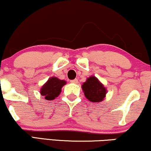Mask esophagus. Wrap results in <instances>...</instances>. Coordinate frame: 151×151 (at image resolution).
Masks as SVG:
<instances>
[{"label": "esophagus", "mask_w": 151, "mask_h": 151, "mask_svg": "<svg viewBox=\"0 0 151 151\" xmlns=\"http://www.w3.org/2000/svg\"><path fill=\"white\" fill-rule=\"evenodd\" d=\"M71 83H73V84H77L78 83V79H74V80H72V81H70Z\"/></svg>", "instance_id": "obj_1"}]
</instances>
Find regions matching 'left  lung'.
I'll use <instances>...</instances> for the list:
<instances>
[{
    "instance_id": "obj_1",
    "label": "left lung",
    "mask_w": 151,
    "mask_h": 151,
    "mask_svg": "<svg viewBox=\"0 0 151 151\" xmlns=\"http://www.w3.org/2000/svg\"><path fill=\"white\" fill-rule=\"evenodd\" d=\"M81 87L85 97L91 102H101L106 95V88L97 78L94 76L87 78Z\"/></svg>"
}]
</instances>
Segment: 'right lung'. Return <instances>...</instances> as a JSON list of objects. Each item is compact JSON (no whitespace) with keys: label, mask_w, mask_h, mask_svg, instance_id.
Returning <instances> with one entry per match:
<instances>
[{"label":"right lung","mask_w":151,"mask_h":151,"mask_svg":"<svg viewBox=\"0 0 151 151\" xmlns=\"http://www.w3.org/2000/svg\"><path fill=\"white\" fill-rule=\"evenodd\" d=\"M66 84V81L57 77H51L40 88V93L46 100L52 101L57 97L61 92L62 87Z\"/></svg>","instance_id":"right-lung-1"}]
</instances>
